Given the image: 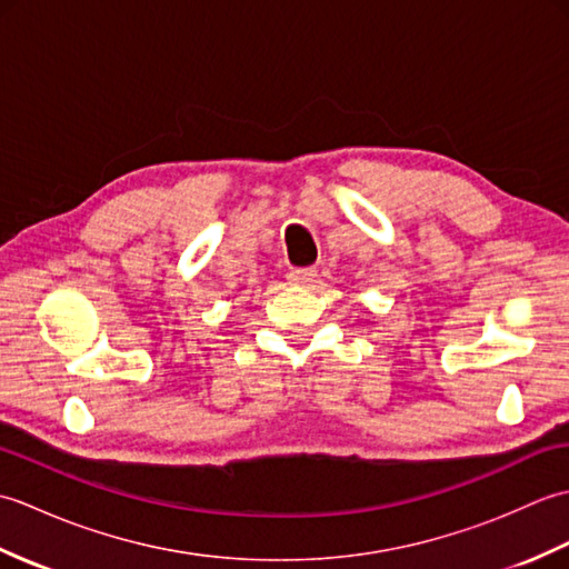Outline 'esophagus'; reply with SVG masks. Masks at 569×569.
<instances>
[{"label":"esophagus","mask_w":569,"mask_h":569,"mask_svg":"<svg viewBox=\"0 0 569 569\" xmlns=\"http://www.w3.org/2000/svg\"><path fill=\"white\" fill-rule=\"evenodd\" d=\"M316 278H318V269H312V266H308V269H291V271H288V281H291L293 286L308 288V286L316 283Z\"/></svg>","instance_id":"34e87169"}]
</instances>
